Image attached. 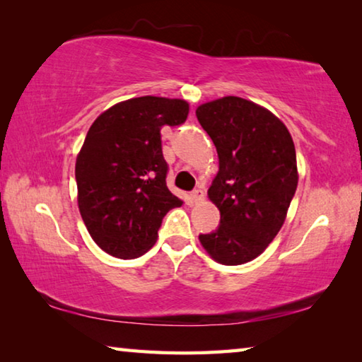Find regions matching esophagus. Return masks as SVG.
Listing matches in <instances>:
<instances>
[{
  "instance_id": "34e87169",
  "label": "esophagus",
  "mask_w": 362,
  "mask_h": 362,
  "mask_svg": "<svg viewBox=\"0 0 362 362\" xmlns=\"http://www.w3.org/2000/svg\"><path fill=\"white\" fill-rule=\"evenodd\" d=\"M189 198H192L194 204H198L204 199V192L203 189H194V192H192V194H189Z\"/></svg>"
}]
</instances>
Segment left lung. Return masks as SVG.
Listing matches in <instances>:
<instances>
[{"mask_svg": "<svg viewBox=\"0 0 362 362\" xmlns=\"http://www.w3.org/2000/svg\"><path fill=\"white\" fill-rule=\"evenodd\" d=\"M196 116L218 155L207 196L220 211V225L199 235V243L217 263L243 265L284 225L298 183L296 146L276 115L241 97L206 102Z\"/></svg>", "mask_w": 362, "mask_h": 362, "instance_id": "8db88e82", "label": "left lung"}]
</instances>
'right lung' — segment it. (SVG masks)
I'll return each mask as SVG.
<instances>
[{"mask_svg": "<svg viewBox=\"0 0 362 362\" xmlns=\"http://www.w3.org/2000/svg\"><path fill=\"white\" fill-rule=\"evenodd\" d=\"M187 100L134 97L110 107L89 127L76 156L78 207L107 254L136 259L153 247L163 217L183 201L166 185L161 127L185 122Z\"/></svg>", "mask_w": 362, "mask_h": 362, "instance_id": "add662e5", "label": "right lung"}]
</instances>
